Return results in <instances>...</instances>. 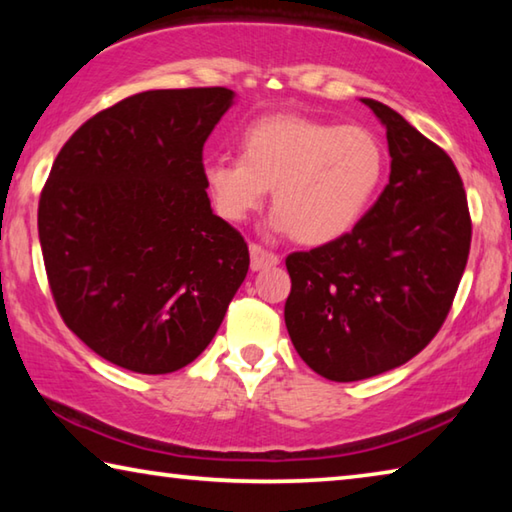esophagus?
<instances>
[{
  "mask_svg": "<svg viewBox=\"0 0 512 512\" xmlns=\"http://www.w3.org/2000/svg\"><path fill=\"white\" fill-rule=\"evenodd\" d=\"M277 264H280V255L271 253V250H264L257 244H250V268H253V271H264V268H271Z\"/></svg>",
  "mask_w": 512,
  "mask_h": 512,
  "instance_id": "esophagus-1",
  "label": "esophagus"
}]
</instances>
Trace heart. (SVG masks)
I'll list each match as a JSON object with an SVG mask.
<instances>
[{
	"instance_id": "b5f03b06",
	"label": "heart",
	"mask_w": 512,
	"mask_h": 512,
	"mask_svg": "<svg viewBox=\"0 0 512 512\" xmlns=\"http://www.w3.org/2000/svg\"><path fill=\"white\" fill-rule=\"evenodd\" d=\"M239 158L216 155L203 164L214 210L246 221L273 189L271 228L305 246L343 237L359 223L386 171L379 137L363 126H339L298 112L255 119L239 137Z\"/></svg>"
}]
</instances>
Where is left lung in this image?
<instances>
[{"instance_id":"8db88e82","label":"left lung","mask_w":512,"mask_h":512,"mask_svg":"<svg viewBox=\"0 0 512 512\" xmlns=\"http://www.w3.org/2000/svg\"><path fill=\"white\" fill-rule=\"evenodd\" d=\"M361 101L386 126L388 185L352 232L287 257L293 348L332 381L381 375L427 348L452 309L472 241L452 158L393 108Z\"/></svg>"}]
</instances>
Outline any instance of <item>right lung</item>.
<instances>
[{"instance_id":"add662e5","label":"right lung","mask_w":512,"mask_h":512,"mask_svg":"<svg viewBox=\"0 0 512 512\" xmlns=\"http://www.w3.org/2000/svg\"><path fill=\"white\" fill-rule=\"evenodd\" d=\"M232 99L228 88L133 94L69 137L42 187L58 314L119 368L192 363L248 273L246 241L212 212L203 180L205 140Z\"/></svg>"}]
</instances>
